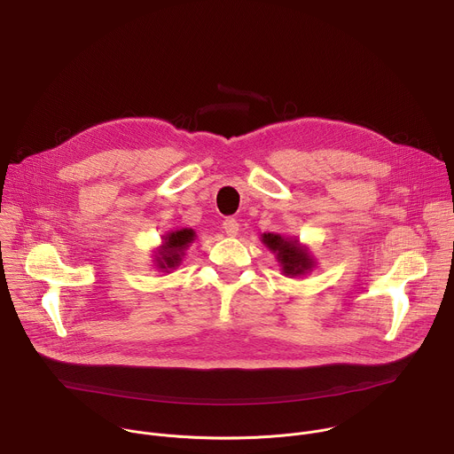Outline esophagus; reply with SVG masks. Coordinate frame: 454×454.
I'll use <instances>...</instances> for the list:
<instances>
[{
    "label": "esophagus",
    "mask_w": 454,
    "mask_h": 454,
    "mask_svg": "<svg viewBox=\"0 0 454 454\" xmlns=\"http://www.w3.org/2000/svg\"><path fill=\"white\" fill-rule=\"evenodd\" d=\"M223 228H224L226 235H230V237H235V235L239 233V221H237V219H233V217H230V219H224V223H223Z\"/></svg>",
    "instance_id": "1"
}]
</instances>
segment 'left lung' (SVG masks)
<instances>
[{"instance_id": "8db88e82", "label": "left lung", "mask_w": 454, "mask_h": 454, "mask_svg": "<svg viewBox=\"0 0 454 454\" xmlns=\"http://www.w3.org/2000/svg\"><path fill=\"white\" fill-rule=\"evenodd\" d=\"M262 240L270 249L277 253V258L282 264L286 275H293V277L303 275L312 268L314 261L307 253V249H303L298 244V240H287L277 233H264Z\"/></svg>"}]
</instances>
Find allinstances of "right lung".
<instances>
[{"instance_id":"obj_1","label":"right lung","mask_w":454,"mask_h":454,"mask_svg":"<svg viewBox=\"0 0 454 454\" xmlns=\"http://www.w3.org/2000/svg\"><path fill=\"white\" fill-rule=\"evenodd\" d=\"M193 230H179L174 233H168V237L163 242V249L160 251L161 256H158V262L161 270H168V268H176L181 261V253L183 249L193 240Z\"/></svg>"}]
</instances>
